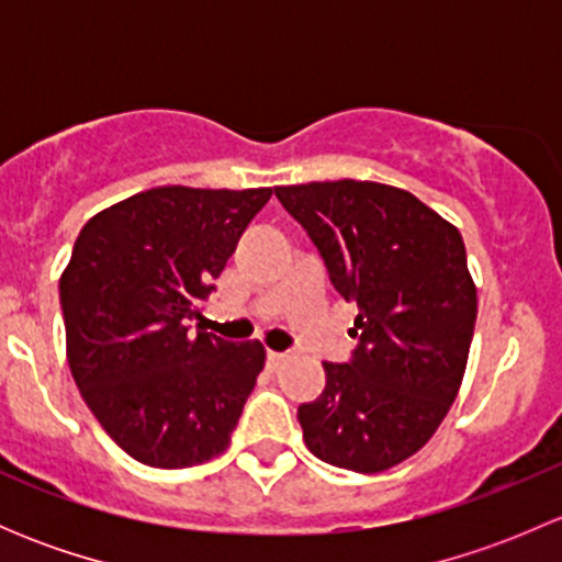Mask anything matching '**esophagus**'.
Returning a JSON list of instances; mask_svg holds the SVG:
<instances>
[{
	"label": "esophagus",
	"mask_w": 562,
	"mask_h": 562,
	"mask_svg": "<svg viewBox=\"0 0 562 562\" xmlns=\"http://www.w3.org/2000/svg\"><path fill=\"white\" fill-rule=\"evenodd\" d=\"M266 361H269L271 370H280V367L288 361V356H285V353H277V350H269V356H266Z\"/></svg>",
	"instance_id": "1"
}]
</instances>
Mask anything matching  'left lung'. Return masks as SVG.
I'll return each instance as SVG.
<instances>
[{
	"label": "left lung",
	"mask_w": 562,
	"mask_h": 562,
	"mask_svg": "<svg viewBox=\"0 0 562 562\" xmlns=\"http://www.w3.org/2000/svg\"><path fill=\"white\" fill-rule=\"evenodd\" d=\"M274 195L359 307L353 359L326 361L323 394L299 405L304 443L334 468L381 473L432 438L462 386L479 313L464 241L416 195L378 181H310Z\"/></svg>",
	"instance_id": "obj_1"
}]
</instances>
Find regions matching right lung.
Instances as JSON below:
<instances>
[{
  "mask_svg": "<svg viewBox=\"0 0 562 562\" xmlns=\"http://www.w3.org/2000/svg\"><path fill=\"white\" fill-rule=\"evenodd\" d=\"M271 187H155L94 214L61 271L67 361L119 449L192 468L231 443L266 350L187 328Z\"/></svg>",
  "mask_w": 562,
  "mask_h": 562,
  "instance_id": "obj_1",
  "label": "right lung"
}]
</instances>
